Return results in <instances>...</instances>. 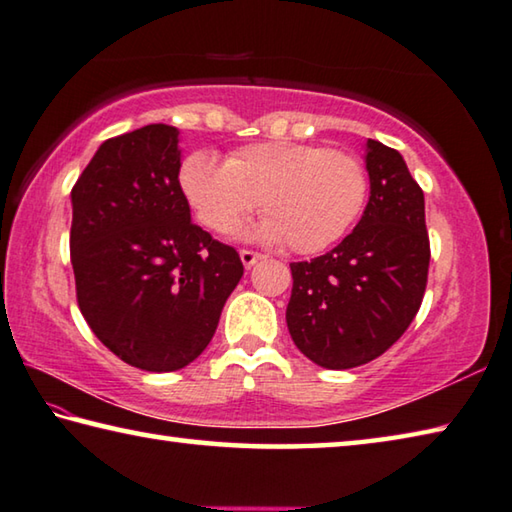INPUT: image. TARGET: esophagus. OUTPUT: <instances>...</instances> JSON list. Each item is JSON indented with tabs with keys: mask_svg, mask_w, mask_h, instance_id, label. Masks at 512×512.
<instances>
[{
	"mask_svg": "<svg viewBox=\"0 0 512 512\" xmlns=\"http://www.w3.org/2000/svg\"><path fill=\"white\" fill-rule=\"evenodd\" d=\"M261 254H258V251H251V249H242L240 251V261H242V265H245L247 267V270H249V267H254L258 261H261Z\"/></svg>",
	"mask_w": 512,
	"mask_h": 512,
	"instance_id": "esophagus-1",
	"label": "esophagus"
}]
</instances>
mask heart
I'll return each instance as SVG.
<instances>
[{
    "mask_svg": "<svg viewBox=\"0 0 512 512\" xmlns=\"http://www.w3.org/2000/svg\"><path fill=\"white\" fill-rule=\"evenodd\" d=\"M179 188L195 218L229 233L261 202L267 218L251 236L317 254L344 236L362 213L369 182L353 152L294 141L249 143L227 157L195 150L179 166Z\"/></svg>",
    "mask_w": 512,
    "mask_h": 512,
    "instance_id": "b5f03b06",
    "label": "heart"
}]
</instances>
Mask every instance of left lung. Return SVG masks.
I'll list each match as a JSON object with an SVG mask.
<instances>
[{
  "label": "left lung",
  "instance_id": "8db88e82",
  "mask_svg": "<svg viewBox=\"0 0 512 512\" xmlns=\"http://www.w3.org/2000/svg\"><path fill=\"white\" fill-rule=\"evenodd\" d=\"M364 161L371 195L357 227L328 254L290 263L292 342L333 371L362 366L396 344L427 285L423 191L398 150L369 139Z\"/></svg>",
  "mask_w": 512,
  "mask_h": 512
}]
</instances>
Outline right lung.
<instances>
[{"label": "right lung", "instance_id": "obj_1", "mask_svg": "<svg viewBox=\"0 0 512 512\" xmlns=\"http://www.w3.org/2000/svg\"><path fill=\"white\" fill-rule=\"evenodd\" d=\"M179 166V130L150 123L103 141L71 188L80 312L116 357L152 373L202 355L242 279L238 251L191 222Z\"/></svg>", "mask_w": 512, "mask_h": 512}]
</instances>
